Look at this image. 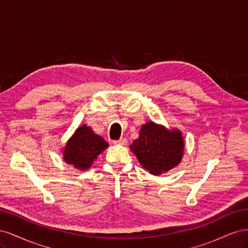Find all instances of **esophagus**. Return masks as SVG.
I'll return each mask as SVG.
<instances>
[{
	"instance_id": "obj_1",
	"label": "esophagus",
	"mask_w": 248,
	"mask_h": 248,
	"mask_svg": "<svg viewBox=\"0 0 248 248\" xmlns=\"http://www.w3.org/2000/svg\"><path fill=\"white\" fill-rule=\"evenodd\" d=\"M115 145H126L127 144V140L126 139H120L118 140H112Z\"/></svg>"
}]
</instances>
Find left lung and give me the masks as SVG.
<instances>
[{"label":"left lung","instance_id":"obj_1","mask_svg":"<svg viewBox=\"0 0 248 248\" xmlns=\"http://www.w3.org/2000/svg\"><path fill=\"white\" fill-rule=\"evenodd\" d=\"M130 150L150 174L160 175L181 162L184 140L180 130H169L151 121L141 126L139 139L133 140Z\"/></svg>","mask_w":248,"mask_h":248}]
</instances>
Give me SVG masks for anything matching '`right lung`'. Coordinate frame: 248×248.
<instances>
[{
  "instance_id": "add662e5",
  "label": "right lung",
  "mask_w": 248,
  "mask_h": 248,
  "mask_svg": "<svg viewBox=\"0 0 248 248\" xmlns=\"http://www.w3.org/2000/svg\"><path fill=\"white\" fill-rule=\"evenodd\" d=\"M108 147L106 140L84 124L67 141L63 150V159L78 170H86Z\"/></svg>"
}]
</instances>
